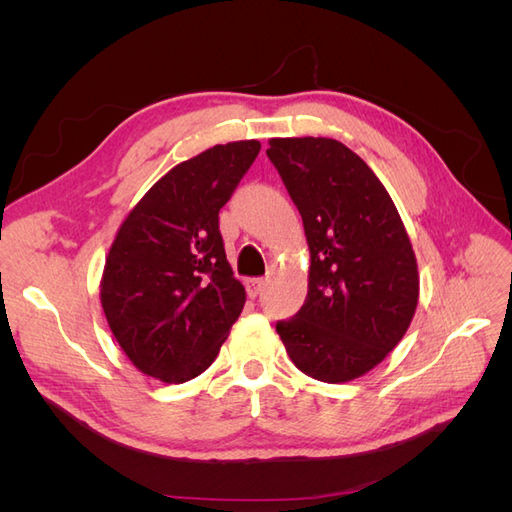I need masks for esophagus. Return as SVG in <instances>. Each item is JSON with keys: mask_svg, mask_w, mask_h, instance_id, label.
I'll return each instance as SVG.
<instances>
[{"mask_svg": "<svg viewBox=\"0 0 512 512\" xmlns=\"http://www.w3.org/2000/svg\"><path fill=\"white\" fill-rule=\"evenodd\" d=\"M245 286H247V294H250L252 299H256L258 294L262 292V288L267 286V280H265V277H252V280H247Z\"/></svg>", "mask_w": 512, "mask_h": 512, "instance_id": "esophagus-1", "label": "esophagus"}]
</instances>
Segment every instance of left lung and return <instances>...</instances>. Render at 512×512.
Wrapping results in <instances>:
<instances>
[{
    "mask_svg": "<svg viewBox=\"0 0 512 512\" xmlns=\"http://www.w3.org/2000/svg\"><path fill=\"white\" fill-rule=\"evenodd\" d=\"M267 156L297 205L309 245L303 307L275 324L290 361L339 384L365 376L406 335L418 267L393 198L333 138H271Z\"/></svg>",
    "mask_w": 512,
    "mask_h": 512,
    "instance_id": "left-lung-1",
    "label": "left lung"
}]
</instances>
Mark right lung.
Here are the masks:
<instances>
[{"instance_id":"right-lung-1","label":"right lung","mask_w":512,"mask_h":512,"mask_svg":"<svg viewBox=\"0 0 512 512\" xmlns=\"http://www.w3.org/2000/svg\"><path fill=\"white\" fill-rule=\"evenodd\" d=\"M260 151L215 145L170 168L121 222L108 250L100 303L132 365L166 384L215 361L245 305L220 235V209Z\"/></svg>"}]
</instances>
